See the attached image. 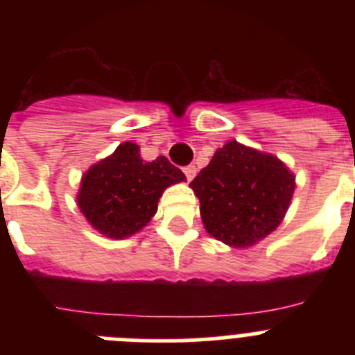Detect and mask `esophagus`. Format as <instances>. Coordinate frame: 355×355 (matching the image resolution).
<instances>
[{"label":"esophagus","instance_id":"esophagus-1","mask_svg":"<svg viewBox=\"0 0 355 355\" xmlns=\"http://www.w3.org/2000/svg\"><path fill=\"white\" fill-rule=\"evenodd\" d=\"M183 172H184V175H187V180L192 181L197 174V167L196 165H187V167L183 168Z\"/></svg>","mask_w":355,"mask_h":355}]
</instances>
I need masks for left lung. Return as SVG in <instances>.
I'll return each instance as SVG.
<instances>
[{"label": "left lung", "mask_w": 355, "mask_h": 355, "mask_svg": "<svg viewBox=\"0 0 355 355\" xmlns=\"http://www.w3.org/2000/svg\"><path fill=\"white\" fill-rule=\"evenodd\" d=\"M190 187L200 202L206 231L241 249L281 224L293 196L295 178L275 156L231 140L216 150Z\"/></svg>", "instance_id": "1"}]
</instances>
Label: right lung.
Returning <instances> with one entry per match:
<instances>
[{"instance_id": "add662e5", "label": "right lung", "mask_w": 355, "mask_h": 355, "mask_svg": "<svg viewBox=\"0 0 355 355\" xmlns=\"http://www.w3.org/2000/svg\"><path fill=\"white\" fill-rule=\"evenodd\" d=\"M184 180L165 156L144 162L139 146L124 142L83 175L78 206L97 231L126 238L150 220L163 190Z\"/></svg>"}]
</instances>
